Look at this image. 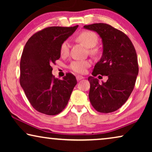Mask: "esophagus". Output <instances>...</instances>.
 <instances>
[{"label":"esophagus","mask_w":152,"mask_h":152,"mask_svg":"<svg viewBox=\"0 0 152 152\" xmlns=\"http://www.w3.org/2000/svg\"><path fill=\"white\" fill-rule=\"evenodd\" d=\"M76 78H77V81H80V80H83V79H84L85 77H84L81 76V75H77L76 77Z\"/></svg>","instance_id":"esophagus-1"}]
</instances>
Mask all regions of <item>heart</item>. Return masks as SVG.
Returning <instances> with one entry per match:
<instances>
[{
  "instance_id": "b5f03b06",
  "label": "heart",
  "mask_w": 152,
  "mask_h": 152,
  "mask_svg": "<svg viewBox=\"0 0 152 152\" xmlns=\"http://www.w3.org/2000/svg\"><path fill=\"white\" fill-rule=\"evenodd\" d=\"M76 40L87 48H92L97 44L98 38L97 34L92 31H84L80 33L76 37ZM69 51V43L67 41H64L60 47V55L61 57H66ZM94 52V50H92ZM91 61L89 60H77L72 61L70 68L74 72L77 73H84L86 69L90 67Z\"/></svg>"
}]
</instances>
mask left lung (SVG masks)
Wrapping results in <instances>:
<instances>
[{
	"label": "left lung",
	"mask_w": 152,
	"mask_h": 152,
	"mask_svg": "<svg viewBox=\"0 0 152 152\" xmlns=\"http://www.w3.org/2000/svg\"><path fill=\"white\" fill-rule=\"evenodd\" d=\"M83 28L97 32L102 42V55L92 75L108 77L102 84L94 77H89V99L98 112H113L126 102L134 90L138 74L136 50L124 33L109 25L94 23Z\"/></svg>",
	"instance_id": "8db88e82"
}]
</instances>
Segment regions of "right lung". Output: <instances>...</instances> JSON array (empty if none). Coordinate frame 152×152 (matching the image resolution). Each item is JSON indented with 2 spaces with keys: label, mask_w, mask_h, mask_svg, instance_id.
I'll return each instance as SVG.
<instances>
[{
  "label": "right lung",
  "mask_w": 152,
  "mask_h": 152,
  "mask_svg": "<svg viewBox=\"0 0 152 152\" xmlns=\"http://www.w3.org/2000/svg\"><path fill=\"white\" fill-rule=\"evenodd\" d=\"M77 28H46L33 34L25 45L20 63V84L31 105L40 113L55 115L61 112L77 84L71 73L62 80L55 78L51 65L61 57L62 43Z\"/></svg>",
  "instance_id": "add662e5"
}]
</instances>
